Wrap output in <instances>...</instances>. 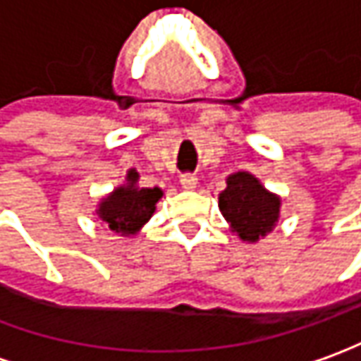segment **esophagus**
Listing matches in <instances>:
<instances>
[{
  "label": "esophagus",
  "instance_id": "1",
  "mask_svg": "<svg viewBox=\"0 0 361 361\" xmlns=\"http://www.w3.org/2000/svg\"><path fill=\"white\" fill-rule=\"evenodd\" d=\"M180 185H183V188H186V190H192V188L197 186V176L190 175V173H185V175L180 176Z\"/></svg>",
  "mask_w": 361,
  "mask_h": 361
}]
</instances>
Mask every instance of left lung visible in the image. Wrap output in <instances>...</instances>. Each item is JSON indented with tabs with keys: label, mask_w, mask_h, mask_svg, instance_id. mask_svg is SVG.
<instances>
[{
	"label": "left lung",
	"mask_w": 361,
	"mask_h": 361,
	"mask_svg": "<svg viewBox=\"0 0 361 361\" xmlns=\"http://www.w3.org/2000/svg\"><path fill=\"white\" fill-rule=\"evenodd\" d=\"M219 209L231 222L232 232L256 243L276 224L280 198L270 195L252 175L236 173L228 176L226 188L220 192Z\"/></svg>",
	"instance_id": "1"
}]
</instances>
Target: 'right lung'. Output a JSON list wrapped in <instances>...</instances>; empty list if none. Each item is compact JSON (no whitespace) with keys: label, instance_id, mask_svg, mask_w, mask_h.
I'll return each mask as SVG.
<instances>
[{"label":"right lung","instance_id":"1","mask_svg":"<svg viewBox=\"0 0 361 361\" xmlns=\"http://www.w3.org/2000/svg\"><path fill=\"white\" fill-rule=\"evenodd\" d=\"M139 175L129 171L127 186H118L99 207V216L105 220L111 231L117 234H137L139 228L151 219L159 198L163 197L161 188H137Z\"/></svg>","mask_w":361,"mask_h":361}]
</instances>
